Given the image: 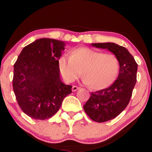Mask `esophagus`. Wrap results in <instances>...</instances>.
Here are the masks:
<instances>
[{
  "label": "esophagus",
  "mask_w": 152,
  "mask_h": 152,
  "mask_svg": "<svg viewBox=\"0 0 152 152\" xmlns=\"http://www.w3.org/2000/svg\"><path fill=\"white\" fill-rule=\"evenodd\" d=\"M78 89H80V87L77 86H72V91L75 92V91H76L77 90H78Z\"/></svg>",
  "instance_id": "1"
}]
</instances>
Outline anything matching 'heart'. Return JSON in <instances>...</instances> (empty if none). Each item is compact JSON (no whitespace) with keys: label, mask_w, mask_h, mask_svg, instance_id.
Masks as SVG:
<instances>
[{"label":"heart","mask_w":152,"mask_h":152,"mask_svg":"<svg viewBox=\"0 0 152 152\" xmlns=\"http://www.w3.org/2000/svg\"><path fill=\"white\" fill-rule=\"evenodd\" d=\"M63 77L72 82L82 75L84 82L93 90L107 88L114 82L119 72V61L112 54H104L88 48L72 51L70 57L63 55L59 60Z\"/></svg>","instance_id":"b5f03b06"}]
</instances>
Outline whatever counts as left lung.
<instances>
[{
  "instance_id": "obj_1",
  "label": "left lung",
  "mask_w": 152,
  "mask_h": 152,
  "mask_svg": "<svg viewBox=\"0 0 152 152\" xmlns=\"http://www.w3.org/2000/svg\"><path fill=\"white\" fill-rule=\"evenodd\" d=\"M93 46L107 49L118 58L120 72L117 80L109 88L91 93L84 109L93 121L104 122L120 114L129 102L136 83L138 64L127 49L114 43H92Z\"/></svg>"
}]
</instances>
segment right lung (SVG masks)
<instances>
[{
  "label": "right lung",
  "mask_w": 152,
  "mask_h": 152,
  "mask_svg": "<svg viewBox=\"0 0 152 152\" xmlns=\"http://www.w3.org/2000/svg\"><path fill=\"white\" fill-rule=\"evenodd\" d=\"M64 42L40 39L24 48L14 65V93L26 115L46 120L59 111L64 97L72 93L59 77V59Z\"/></svg>",
  "instance_id": "1"
}]
</instances>
